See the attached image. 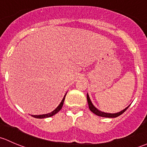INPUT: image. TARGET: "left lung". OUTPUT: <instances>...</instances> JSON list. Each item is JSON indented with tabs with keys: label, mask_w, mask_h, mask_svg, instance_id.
Segmentation results:
<instances>
[{
	"label": "left lung",
	"mask_w": 147,
	"mask_h": 147,
	"mask_svg": "<svg viewBox=\"0 0 147 147\" xmlns=\"http://www.w3.org/2000/svg\"><path fill=\"white\" fill-rule=\"evenodd\" d=\"M87 100H88V106H89L90 110L92 113H95V115H97V116H101V117H105V118L118 117V116H119L120 115H121L122 113H124V112L126 111V109L129 108V106L126 107V108H125V109H123V111H121L119 112V113H105V112H102V111H99V110L97 109V108L94 106L93 104H92V102H91L90 99V97H89V95H88V93H87Z\"/></svg>",
	"instance_id": "obj_1"
}]
</instances>
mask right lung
<instances>
[{"label": "right lung", "mask_w": 147, "mask_h": 147, "mask_svg": "<svg viewBox=\"0 0 147 147\" xmlns=\"http://www.w3.org/2000/svg\"><path fill=\"white\" fill-rule=\"evenodd\" d=\"M65 96H66V94H65V95L64 96L63 99H62V100L61 101L60 104H59V105H58L57 107L56 108H55V110H54L53 111H52L51 113H47V114H42V115H32L31 116H33V117L36 118V119H45V118H49V117H51V116H54V115H55L56 113H57L59 111L61 110V108H62V105H63V103H64V100H65Z\"/></svg>", "instance_id": "right-lung-1"}]
</instances>
